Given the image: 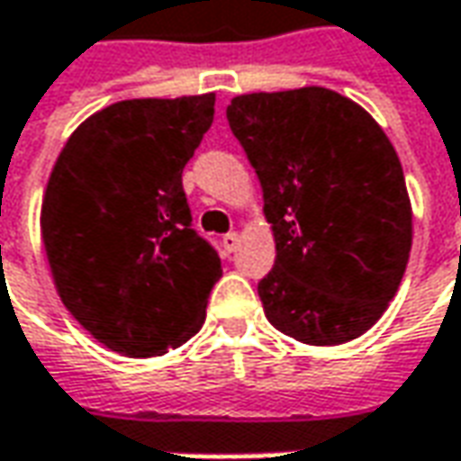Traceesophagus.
Listing matches in <instances>:
<instances>
[{"label": "esophagus", "mask_w": 461, "mask_h": 461, "mask_svg": "<svg viewBox=\"0 0 461 461\" xmlns=\"http://www.w3.org/2000/svg\"><path fill=\"white\" fill-rule=\"evenodd\" d=\"M239 243H240L239 233H225V236H222V249H225V254H233V251L239 249Z\"/></svg>", "instance_id": "34e87169"}]
</instances>
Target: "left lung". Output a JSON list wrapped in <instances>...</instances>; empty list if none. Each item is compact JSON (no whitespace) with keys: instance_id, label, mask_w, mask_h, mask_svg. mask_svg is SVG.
<instances>
[{"instance_id":"left-lung-1","label":"left lung","mask_w":461,"mask_h":461,"mask_svg":"<svg viewBox=\"0 0 461 461\" xmlns=\"http://www.w3.org/2000/svg\"><path fill=\"white\" fill-rule=\"evenodd\" d=\"M228 122L257 168L275 233V269L258 282L269 323L310 346L362 336L398 293L413 243L390 138L326 86L240 95Z\"/></svg>"}]
</instances>
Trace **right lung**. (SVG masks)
<instances>
[{"label":"right lung","instance_id":"1","mask_svg":"<svg viewBox=\"0 0 461 461\" xmlns=\"http://www.w3.org/2000/svg\"><path fill=\"white\" fill-rule=\"evenodd\" d=\"M215 95L122 99L86 117L48 176L41 233L68 312L99 344L149 359L189 341L221 279L197 236L182 171Z\"/></svg>","mask_w":461,"mask_h":461}]
</instances>
